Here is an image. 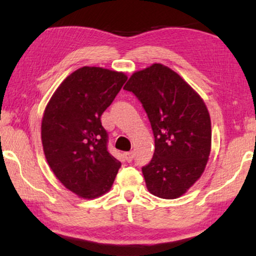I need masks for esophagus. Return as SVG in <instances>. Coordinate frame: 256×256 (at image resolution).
<instances>
[{
  "mask_svg": "<svg viewBox=\"0 0 256 256\" xmlns=\"http://www.w3.org/2000/svg\"><path fill=\"white\" fill-rule=\"evenodd\" d=\"M124 158L127 160V162H132V158H134V152H124Z\"/></svg>",
  "mask_w": 256,
  "mask_h": 256,
  "instance_id": "obj_1",
  "label": "esophagus"
}]
</instances>
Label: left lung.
Masks as SVG:
<instances>
[{
	"mask_svg": "<svg viewBox=\"0 0 256 256\" xmlns=\"http://www.w3.org/2000/svg\"><path fill=\"white\" fill-rule=\"evenodd\" d=\"M124 88L142 102L155 138L152 162L142 168L146 188L156 197L180 198L200 178L211 152V118L204 100L160 62L132 73Z\"/></svg>",
	"mask_w": 256,
	"mask_h": 256,
	"instance_id": "obj_1",
	"label": "left lung"
}]
</instances>
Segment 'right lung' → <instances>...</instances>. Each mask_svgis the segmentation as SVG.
Returning <instances> with one entry per match:
<instances>
[{
	"label": "right lung",
	"mask_w": 256,
	"mask_h": 256,
	"mask_svg": "<svg viewBox=\"0 0 256 256\" xmlns=\"http://www.w3.org/2000/svg\"><path fill=\"white\" fill-rule=\"evenodd\" d=\"M127 78L124 72L84 66L62 80L45 107V158L58 180L80 198L107 194L121 166L108 152L100 118Z\"/></svg>",
	"instance_id": "add662e5"
}]
</instances>
